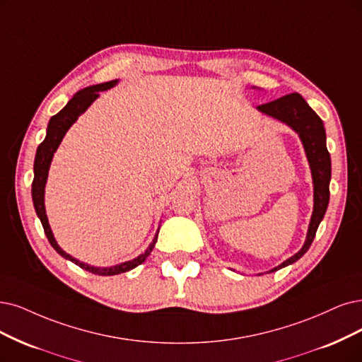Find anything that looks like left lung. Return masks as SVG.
Returning a JSON list of instances; mask_svg holds the SVG:
<instances>
[{
    "label": "left lung",
    "instance_id": "left-lung-1",
    "mask_svg": "<svg viewBox=\"0 0 362 362\" xmlns=\"http://www.w3.org/2000/svg\"><path fill=\"white\" fill-rule=\"evenodd\" d=\"M258 110L265 115H270L279 120H282L292 129L300 134V139L304 144L307 159L312 168L313 185H315V207L309 225L305 243L296 255L280 264L272 272L284 269V267L298 261L304 253L309 250L316 235L317 226L322 221L328 202H329V180H331V158L327 149V136L324 122L313 110L312 107L304 101L300 93H289V95L280 97L274 101L258 105ZM270 272V273H272Z\"/></svg>",
    "mask_w": 362,
    "mask_h": 362
}]
</instances>
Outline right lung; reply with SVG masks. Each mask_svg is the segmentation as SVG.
Here are the masks:
<instances>
[{
  "label": "right lung",
  "mask_w": 362,
  "mask_h": 362,
  "mask_svg": "<svg viewBox=\"0 0 362 362\" xmlns=\"http://www.w3.org/2000/svg\"><path fill=\"white\" fill-rule=\"evenodd\" d=\"M117 80H112V82H105V83H100V85H93V86H88L82 90H78L76 95L69 101L64 109L57 113L55 116H52L49 120L47 125V134L46 139L40 143V146L37 147V153H35V160H34V180H33V202H34V209L37 211V216L42 221V225L45 228V234L49 240V243L52 245V247L55 249L61 257H64L65 259H70L71 262H74L76 265H78L80 269H83L92 274H98V276H115V274H120L129 272L132 269H136L137 265H140L141 262H144V259L151 255V252L153 250L155 242L158 235L155 237L153 243L149 246L144 253L136 259L119 264L115 267H109V269H97V267H90L88 264L80 262L77 259H74L73 257H70L69 253H65L58 243L53 238V234L50 231V226L47 222V216H46V210H45V185H46V179H47V171H49V165L53 153L58 149V146L61 143V140L64 139L65 132L69 131V128L76 122V119L82 115L88 107L92 104V101L95 100L100 95V90H105L110 89L112 86L116 85Z\"/></svg>",
  "instance_id": "add662e5"
}]
</instances>
